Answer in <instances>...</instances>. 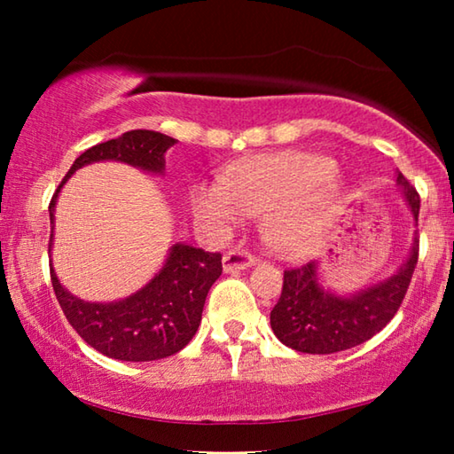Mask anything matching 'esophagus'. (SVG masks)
Here are the masks:
<instances>
[{
	"mask_svg": "<svg viewBox=\"0 0 454 454\" xmlns=\"http://www.w3.org/2000/svg\"><path fill=\"white\" fill-rule=\"evenodd\" d=\"M256 260L252 254H248L246 250H230L226 252L224 256H222V268H224V272H240L244 268H248L254 264Z\"/></svg>",
	"mask_w": 454,
	"mask_h": 454,
	"instance_id": "34e87169",
	"label": "esophagus"
}]
</instances>
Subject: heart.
<instances>
[{
  "label": "heart",
  "instance_id": "b5f03b06",
  "mask_svg": "<svg viewBox=\"0 0 454 454\" xmlns=\"http://www.w3.org/2000/svg\"><path fill=\"white\" fill-rule=\"evenodd\" d=\"M340 192V178L328 158L282 152L230 164L222 182L196 184L190 204L214 228L238 224L246 214H266L268 242L286 254H304L325 238Z\"/></svg>",
  "mask_w": 454,
  "mask_h": 454
}]
</instances>
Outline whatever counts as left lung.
Returning a JSON list of instances; mask_svg holds the SVG:
<instances>
[{"instance_id":"8db88e82","label":"left lung","mask_w":454,"mask_h":454,"mask_svg":"<svg viewBox=\"0 0 454 454\" xmlns=\"http://www.w3.org/2000/svg\"><path fill=\"white\" fill-rule=\"evenodd\" d=\"M396 184L419 220L420 196L401 172ZM419 262V238L414 236L409 258L388 278L340 296L318 282V262L284 270L282 294L270 312L276 338L288 348L306 355H333L366 342L388 325L401 309Z\"/></svg>"}]
</instances>
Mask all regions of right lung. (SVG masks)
Listing matches in <instances>:
<instances>
[{
	"instance_id": "1",
	"label": "right lung",
	"mask_w": 454,
	"mask_h": 454,
	"mask_svg": "<svg viewBox=\"0 0 454 454\" xmlns=\"http://www.w3.org/2000/svg\"><path fill=\"white\" fill-rule=\"evenodd\" d=\"M174 144V137L166 134L132 129L116 140L91 145L75 158L50 202V250L59 190L75 170L91 162L114 160L144 172L164 174V153ZM50 274L53 292L67 322L91 348L116 360L148 363L176 355L196 334L206 296L222 274V254H212L190 244H174L164 266L144 288L124 301L104 304L75 298L61 286L53 268H50Z\"/></svg>"
}]
</instances>
